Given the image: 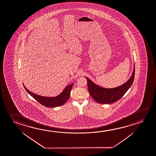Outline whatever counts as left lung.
Instances as JSON below:
<instances>
[{"label": "left lung", "mask_w": 156, "mask_h": 156, "mask_svg": "<svg viewBox=\"0 0 156 156\" xmlns=\"http://www.w3.org/2000/svg\"><path fill=\"white\" fill-rule=\"evenodd\" d=\"M135 74V65L134 64L133 72L127 82L120 86L113 88H105L95 84L87 77V88L92 98L101 104H110L116 102L122 97L133 84Z\"/></svg>", "instance_id": "8db88e82"}]
</instances>
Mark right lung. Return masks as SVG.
<instances>
[{
  "label": "right lung",
  "mask_w": 156,
  "mask_h": 156,
  "mask_svg": "<svg viewBox=\"0 0 156 156\" xmlns=\"http://www.w3.org/2000/svg\"><path fill=\"white\" fill-rule=\"evenodd\" d=\"M73 84L74 83L65 87V88L62 90V91L60 94L55 97L42 96L31 92L30 91L27 89V88H26V87L24 84L23 87L25 88L27 92L40 104L46 107L54 108L62 105L66 102L67 100L69 98L70 92Z\"/></svg>",
  "instance_id": "add662e5"
}]
</instances>
